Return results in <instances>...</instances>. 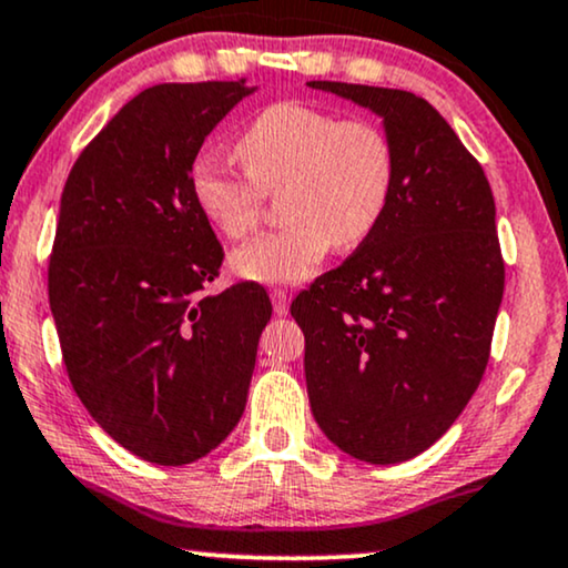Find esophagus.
Listing matches in <instances>:
<instances>
[{
  "label": "esophagus",
  "instance_id": "1",
  "mask_svg": "<svg viewBox=\"0 0 568 568\" xmlns=\"http://www.w3.org/2000/svg\"><path fill=\"white\" fill-rule=\"evenodd\" d=\"M270 298H272V308H275L277 317H283V314H288V306H291V296H288V293H285L283 288H275V291L270 293Z\"/></svg>",
  "mask_w": 568,
  "mask_h": 568
}]
</instances>
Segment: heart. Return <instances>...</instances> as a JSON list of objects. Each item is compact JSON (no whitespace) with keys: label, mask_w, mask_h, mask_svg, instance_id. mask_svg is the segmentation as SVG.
<instances>
[{"label":"heart","mask_w":568,"mask_h":568,"mask_svg":"<svg viewBox=\"0 0 568 568\" xmlns=\"http://www.w3.org/2000/svg\"><path fill=\"white\" fill-rule=\"evenodd\" d=\"M243 172L201 156L191 199L214 231L246 239L260 225L264 196H280L283 231L233 251L239 277L293 285L312 277L333 248L367 241L390 204L396 149L372 118H341L304 102H277L251 120L235 143Z\"/></svg>","instance_id":"obj_1"}]
</instances>
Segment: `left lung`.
Returning a JSON list of instances; mask_svg holds the SVG:
<instances>
[{"label": "left lung", "mask_w": 568, "mask_h": 568, "mask_svg": "<svg viewBox=\"0 0 568 568\" xmlns=\"http://www.w3.org/2000/svg\"><path fill=\"white\" fill-rule=\"evenodd\" d=\"M308 85L377 112L396 149L379 225L291 304L306 337L308 404L343 454L398 464L443 437L485 375L506 280L495 199L483 164L427 99Z\"/></svg>", "instance_id": "obj_1"}]
</instances>
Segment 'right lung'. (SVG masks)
<instances>
[{
  "label": "right lung",
  "instance_id": "obj_1",
  "mask_svg": "<svg viewBox=\"0 0 568 568\" xmlns=\"http://www.w3.org/2000/svg\"><path fill=\"white\" fill-rule=\"evenodd\" d=\"M241 81L160 83L133 97L70 170L49 256L62 362L97 425L143 462L183 466L239 425L267 291L201 296L222 251L191 199L201 143Z\"/></svg>",
  "mask_w": 568,
  "mask_h": 568
}]
</instances>
